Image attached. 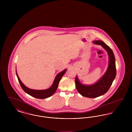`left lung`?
Masks as SVG:
<instances>
[{
	"label": "left lung",
	"mask_w": 132,
	"mask_h": 132,
	"mask_svg": "<svg viewBox=\"0 0 132 132\" xmlns=\"http://www.w3.org/2000/svg\"><path fill=\"white\" fill-rule=\"evenodd\" d=\"M93 43L100 45L106 50L109 56V64L104 75L93 85H82L76 76V87L78 92L82 96L88 98H95L105 94L110 88L116 75L115 58L112 50L102 41L96 40Z\"/></svg>",
	"instance_id": "1"
}]
</instances>
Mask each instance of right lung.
Returning <instances> with one entry per match:
<instances>
[{"mask_svg":"<svg viewBox=\"0 0 132 132\" xmlns=\"http://www.w3.org/2000/svg\"><path fill=\"white\" fill-rule=\"evenodd\" d=\"M66 70H67L66 69H65L64 70H63V71L58 74L55 77V78L54 80V82H53L52 86L49 88L46 89H44V90L32 89L26 87L22 83V82L21 81L17 72H16V75L17 77L18 81L21 88L25 93L35 98H39V99H44V98H46L47 97H50L55 93V92L57 88H58L59 82H60L62 76L66 72Z\"/></svg>","mask_w":132,"mask_h":132,"instance_id":"right-lung-1","label":"right lung"}]
</instances>
